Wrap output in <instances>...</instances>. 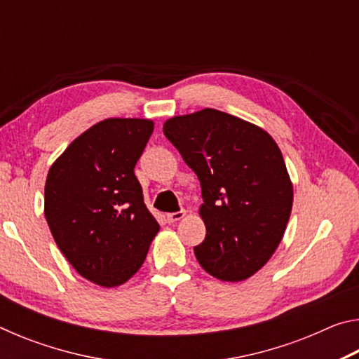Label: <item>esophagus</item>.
Returning a JSON list of instances; mask_svg holds the SVG:
<instances>
[{"mask_svg":"<svg viewBox=\"0 0 359 359\" xmlns=\"http://www.w3.org/2000/svg\"><path fill=\"white\" fill-rule=\"evenodd\" d=\"M185 217V212L184 210H179V212H172V214H168L166 215V220H168V223H175V222H179V220H182V218Z\"/></svg>","mask_w":359,"mask_h":359,"instance_id":"1","label":"esophagus"}]
</instances>
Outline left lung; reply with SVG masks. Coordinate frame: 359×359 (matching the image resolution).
<instances>
[{"instance_id": "left-lung-1", "label": "left lung", "mask_w": 359, "mask_h": 359, "mask_svg": "<svg viewBox=\"0 0 359 359\" xmlns=\"http://www.w3.org/2000/svg\"><path fill=\"white\" fill-rule=\"evenodd\" d=\"M163 133L201 182L205 239L196 259L220 280H245L290 220L293 185L280 149L264 130L215 109L169 118Z\"/></svg>"}]
</instances>
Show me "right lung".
<instances>
[{
    "label": "right lung",
    "mask_w": 359,
    "mask_h": 359,
    "mask_svg": "<svg viewBox=\"0 0 359 359\" xmlns=\"http://www.w3.org/2000/svg\"><path fill=\"white\" fill-rule=\"evenodd\" d=\"M151 131V120H102L48 169L44 214L53 239L79 274L101 287L135 276L160 231L135 175Z\"/></svg>",
    "instance_id": "obj_1"
}]
</instances>
